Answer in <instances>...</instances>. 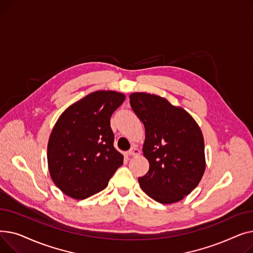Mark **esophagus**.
<instances>
[{
	"instance_id": "1",
	"label": "esophagus",
	"mask_w": 253,
	"mask_h": 253,
	"mask_svg": "<svg viewBox=\"0 0 253 253\" xmlns=\"http://www.w3.org/2000/svg\"><path fill=\"white\" fill-rule=\"evenodd\" d=\"M127 154H128L129 156H138V155L140 154V152H139V150L136 149V148H132L130 151L127 152Z\"/></svg>"
}]
</instances>
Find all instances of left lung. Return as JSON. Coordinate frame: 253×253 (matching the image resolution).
I'll use <instances>...</instances> for the list:
<instances>
[{"mask_svg": "<svg viewBox=\"0 0 253 253\" xmlns=\"http://www.w3.org/2000/svg\"><path fill=\"white\" fill-rule=\"evenodd\" d=\"M129 97L145 128L142 152L150 163L148 173L138 177L140 188L159 203L178 202L204 174L202 131L187 111L161 96L135 92Z\"/></svg>", "mask_w": 253, "mask_h": 253, "instance_id": "obj_1", "label": "left lung"}]
</instances>
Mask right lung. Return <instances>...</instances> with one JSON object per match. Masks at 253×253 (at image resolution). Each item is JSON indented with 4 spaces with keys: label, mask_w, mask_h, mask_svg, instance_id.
<instances>
[{
    "label": "right lung",
    "mask_w": 253,
    "mask_h": 253,
    "mask_svg": "<svg viewBox=\"0 0 253 253\" xmlns=\"http://www.w3.org/2000/svg\"><path fill=\"white\" fill-rule=\"evenodd\" d=\"M123 93L95 91L69 106L52 129L47 159L51 178L65 195L83 200L106 188L123 155L114 148L112 114Z\"/></svg>",
    "instance_id": "1"
}]
</instances>
